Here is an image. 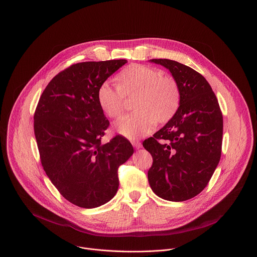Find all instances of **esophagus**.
<instances>
[{"instance_id": "1", "label": "esophagus", "mask_w": 257, "mask_h": 257, "mask_svg": "<svg viewBox=\"0 0 257 257\" xmlns=\"http://www.w3.org/2000/svg\"><path fill=\"white\" fill-rule=\"evenodd\" d=\"M132 145H133L134 148H136V149H139V148H141V146H142L141 142H139V141H132Z\"/></svg>"}]
</instances>
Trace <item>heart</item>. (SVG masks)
Listing matches in <instances>:
<instances>
[{"instance_id":"1","label":"heart","mask_w":257,"mask_h":257,"mask_svg":"<svg viewBox=\"0 0 257 257\" xmlns=\"http://www.w3.org/2000/svg\"><path fill=\"white\" fill-rule=\"evenodd\" d=\"M116 83L104 81L98 90V102L110 118L119 117L125 98H134L132 109L115 122V130L128 139H138L151 133L156 122L164 124L172 119L181 103L178 81L155 67L131 64L115 77Z\"/></svg>"}]
</instances>
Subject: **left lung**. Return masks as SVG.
Here are the masks:
<instances>
[{"label": "left lung", "instance_id": "8db88e82", "mask_svg": "<svg viewBox=\"0 0 257 257\" xmlns=\"http://www.w3.org/2000/svg\"><path fill=\"white\" fill-rule=\"evenodd\" d=\"M169 69L181 90L176 115L143 141L153 162L148 170L152 191L161 199L183 202L199 195L220 161L223 116L206 78L170 59H151Z\"/></svg>", "mask_w": 257, "mask_h": 257}]
</instances>
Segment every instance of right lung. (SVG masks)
I'll return each mask as SVG.
<instances>
[{"label":"right lung","mask_w":257,"mask_h":257,"mask_svg":"<svg viewBox=\"0 0 257 257\" xmlns=\"http://www.w3.org/2000/svg\"><path fill=\"white\" fill-rule=\"evenodd\" d=\"M126 59L85 61L56 74L34 113V134L47 177L71 204L92 209L109 202L119 188L118 168L133 154L116 135L103 144L109 127L98 102L100 85Z\"/></svg>","instance_id":"right-lung-1"}]
</instances>
